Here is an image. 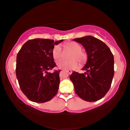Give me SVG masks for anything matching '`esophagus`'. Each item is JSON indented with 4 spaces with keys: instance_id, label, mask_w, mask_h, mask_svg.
<instances>
[{
    "instance_id": "1",
    "label": "esophagus",
    "mask_w": 130,
    "mask_h": 130,
    "mask_svg": "<svg viewBox=\"0 0 130 130\" xmlns=\"http://www.w3.org/2000/svg\"><path fill=\"white\" fill-rule=\"evenodd\" d=\"M66 72H67V73L69 74H72V71L71 70H65Z\"/></svg>"
}]
</instances>
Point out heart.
I'll return each mask as SVG.
<instances>
[{
    "label": "heart",
    "instance_id": "heart-1",
    "mask_svg": "<svg viewBox=\"0 0 130 130\" xmlns=\"http://www.w3.org/2000/svg\"><path fill=\"white\" fill-rule=\"evenodd\" d=\"M63 50L65 51L71 53L68 57L69 61H62L59 62L57 65L59 68L62 69H74L79 66L85 64L88 59L87 53L82 50L81 46L76 42H70L65 43L63 45ZM52 57L54 61H58L62 57L61 47L59 45H55L52 51Z\"/></svg>",
    "mask_w": 130,
    "mask_h": 130
}]
</instances>
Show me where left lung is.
Listing matches in <instances>:
<instances>
[{"label": "left lung", "mask_w": 130, "mask_h": 130, "mask_svg": "<svg viewBox=\"0 0 130 130\" xmlns=\"http://www.w3.org/2000/svg\"><path fill=\"white\" fill-rule=\"evenodd\" d=\"M81 43L88 55L83 68L85 73L73 71L70 76L76 93L83 100L96 102L109 91L114 75V58L105 43L92 36L74 38Z\"/></svg>", "instance_id": "1"}]
</instances>
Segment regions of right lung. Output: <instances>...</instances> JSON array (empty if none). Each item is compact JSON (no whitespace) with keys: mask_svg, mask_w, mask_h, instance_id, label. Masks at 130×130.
<instances>
[{"mask_svg":"<svg viewBox=\"0 0 130 130\" xmlns=\"http://www.w3.org/2000/svg\"><path fill=\"white\" fill-rule=\"evenodd\" d=\"M63 41L36 38L27 41L17 56L16 76L19 87L28 100L45 103L58 92L61 70L48 72L56 67L52 55L55 45Z\"/></svg>","mask_w":130,"mask_h":130,"instance_id":"obj_1","label":"right lung"}]
</instances>
